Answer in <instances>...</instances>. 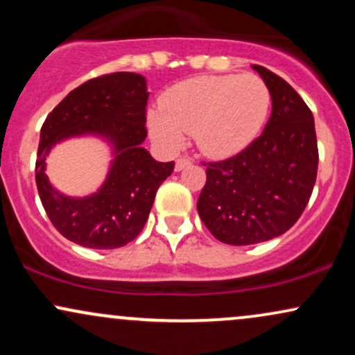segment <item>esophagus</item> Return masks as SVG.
<instances>
[{
    "mask_svg": "<svg viewBox=\"0 0 355 355\" xmlns=\"http://www.w3.org/2000/svg\"><path fill=\"white\" fill-rule=\"evenodd\" d=\"M189 165H191L190 158H178V160L175 162V170H177V172H180V170H183L185 166H189Z\"/></svg>",
    "mask_w": 355,
    "mask_h": 355,
    "instance_id": "1",
    "label": "esophagus"
}]
</instances>
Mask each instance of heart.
<instances>
[{
    "instance_id": "1",
    "label": "heart",
    "mask_w": 355,
    "mask_h": 355,
    "mask_svg": "<svg viewBox=\"0 0 355 355\" xmlns=\"http://www.w3.org/2000/svg\"><path fill=\"white\" fill-rule=\"evenodd\" d=\"M272 107L267 83L254 73L197 76L177 83L148 113V130L158 145L177 152L191 133L207 157H230L262 133Z\"/></svg>"
}]
</instances>
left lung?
<instances>
[{
  "instance_id": "8db88e82",
  "label": "left lung",
  "mask_w": 355,
  "mask_h": 355,
  "mask_svg": "<svg viewBox=\"0 0 355 355\" xmlns=\"http://www.w3.org/2000/svg\"><path fill=\"white\" fill-rule=\"evenodd\" d=\"M252 68L270 89L272 115L245 150L207 164L197 202L210 234L229 245L266 242L291 229L307 207L319 164L311 108L279 75Z\"/></svg>"
}]
</instances>
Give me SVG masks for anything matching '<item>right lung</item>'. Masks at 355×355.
I'll list each match as a JSON object with an SVG mask.
<instances>
[{
  "label": "right lung",
  "instance_id": "right-lung-1",
  "mask_svg": "<svg viewBox=\"0 0 355 355\" xmlns=\"http://www.w3.org/2000/svg\"><path fill=\"white\" fill-rule=\"evenodd\" d=\"M146 81L138 73L118 71L80 85L46 116L40 133L36 187L48 218L64 239L88 248L123 247L144 230L162 182L173 162H157L141 144L146 138ZM105 137L114 150L107 180L81 199L52 189L44 173L51 148L71 136Z\"/></svg>",
  "mask_w": 355,
  "mask_h": 355
}]
</instances>
